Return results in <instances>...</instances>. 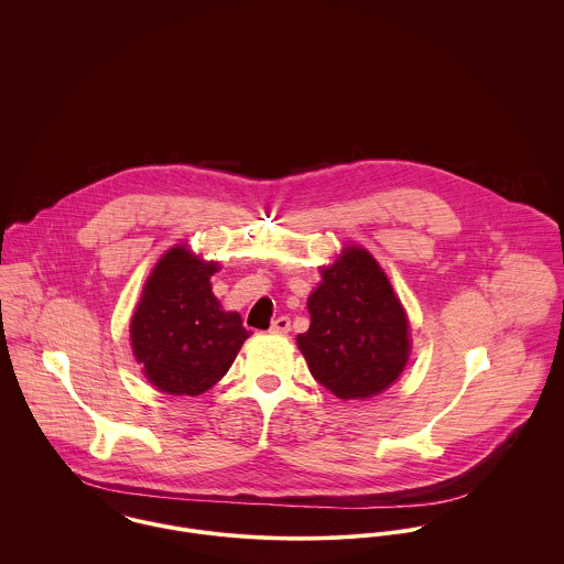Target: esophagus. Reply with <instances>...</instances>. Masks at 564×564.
<instances>
[{
    "label": "esophagus",
    "mask_w": 564,
    "mask_h": 564,
    "mask_svg": "<svg viewBox=\"0 0 564 564\" xmlns=\"http://www.w3.org/2000/svg\"><path fill=\"white\" fill-rule=\"evenodd\" d=\"M289 329H291V319L289 317H278V319L271 322V327H269L271 334H286Z\"/></svg>",
    "instance_id": "34e87169"
}]
</instances>
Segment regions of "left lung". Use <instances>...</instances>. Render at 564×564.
<instances>
[{
	"instance_id": "8db88e82",
	"label": "left lung",
	"mask_w": 564,
	"mask_h": 564,
	"mask_svg": "<svg viewBox=\"0 0 564 564\" xmlns=\"http://www.w3.org/2000/svg\"><path fill=\"white\" fill-rule=\"evenodd\" d=\"M308 295L311 327L297 347L311 373L338 400H369L391 389L410 360L402 300L376 256L343 245Z\"/></svg>"
}]
</instances>
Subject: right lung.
I'll return each instance as SVG.
<instances>
[{
  "mask_svg": "<svg viewBox=\"0 0 564 564\" xmlns=\"http://www.w3.org/2000/svg\"><path fill=\"white\" fill-rule=\"evenodd\" d=\"M217 260L186 242L169 247L150 271L130 319V347L145 380L164 395H202L232 367L249 332L213 293Z\"/></svg>",
  "mask_w": 564,
  "mask_h": 564,
  "instance_id": "1",
  "label": "right lung"
}]
</instances>
